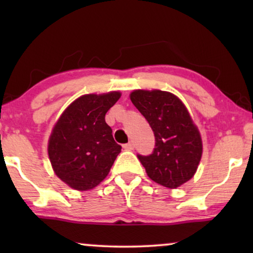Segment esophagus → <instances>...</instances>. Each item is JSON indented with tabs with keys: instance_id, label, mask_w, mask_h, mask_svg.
<instances>
[{
	"instance_id": "34e87169",
	"label": "esophagus",
	"mask_w": 253,
	"mask_h": 253,
	"mask_svg": "<svg viewBox=\"0 0 253 253\" xmlns=\"http://www.w3.org/2000/svg\"><path fill=\"white\" fill-rule=\"evenodd\" d=\"M123 148L126 151H132L133 148H134V144L132 143V141H129V143H126V144L123 145Z\"/></svg>"
}]
</instances>
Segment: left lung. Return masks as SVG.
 <instances>
[{"label": "left lung", "mask_w": 253, "mask_h": 253, "mask_svg": "<svg viewBox=\"0 0 253 253\" xmlns=\"http://www.w3.org/2000/svg\"><path fill=\"white\" fill-rule=\"evenodd\" d=\"M130 99L154 132L152 154H137L148 177L170 189L188 182L198 168L203 145L185 106L176 95L159 89H137Z\"/></svg>", "instance_id": "8db88e82"}]
</instances>
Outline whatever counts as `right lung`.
I'll return each instance as SVG.
<instances>
[{
	"instance_id": "obj_1",
	"label": "right lung",
	"mask_w": 253,
	"mask_h": 253,
	"mask_svg": "<svg viewBox=\"0 0 253 253\" xmlns=\"http://www.w3.org/2000/svg\"><path fill=\"white\" fill-rule=\"evenodd\" d=\"M120 96V92L83 95L55 124L48 155L55 174L72 189L85 191L98 185L120 154L122 147L105 121Z\"/></svg>"
}]
</instances>
